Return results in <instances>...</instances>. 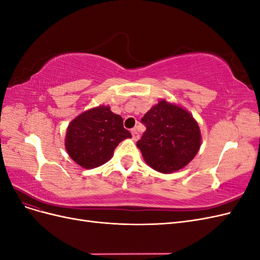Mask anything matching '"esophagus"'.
<instances>
[{
  "label": "esophagus",
  "instance_id": "1",
  "mask_svg": "<svg viewBox=\"0 0 260 260\" xmlns=\"http://www.w3.org/2000/svg\"><path fill=\"white\" fill-rule=\"evenodd\" d=\"M131 135H132V139H133V140H135V141L139 140L140 135H139V132H138L137 129H132V130H131Z\"/></svg>",
  "mask_w": 260,
  "mask_h": 260
}]
</instances>
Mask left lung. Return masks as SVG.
Listing matches in <instances>:
<instances>
[{
    "label": "left lung",
    "mask_w": 260,
    "mask_h": 260,
    "mask_svg": "<svg viewBox=\"0 0 260 260\" xmlns=\"http://www.w3.org/2000/svg\"><path fill=\"white\" fill-rule=\"evenodd\" d=\"M146 131L137 142L145 162L161 174L185 167L202 144L200 125L185 108L160 100L143 116Z\"/></svg>",
    "instance_id": "8db88e82"
}]
</instances>
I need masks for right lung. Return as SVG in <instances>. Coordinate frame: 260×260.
<instances>
[{
	"label": "right lung",
	"instance_id": "right-lung-1",
	"mask_svg": "<svg viewBox=\"0 0 260 260\" xmlns=\"http://www.w3.org/2000/svg\"><path fill=\"white\" fill-rule=\"evenodd\" d=\"M132 138L123 128L121 116L108 105H100L78 115L70 121L65 137V148L76 164L84 169L107 162L121 141Z\"/></svg>",
	"mask_w": 260,
	"mask_h": 260
}]
</instances>
